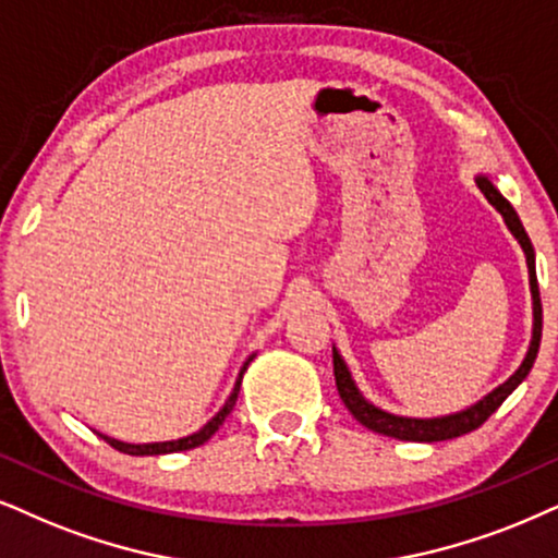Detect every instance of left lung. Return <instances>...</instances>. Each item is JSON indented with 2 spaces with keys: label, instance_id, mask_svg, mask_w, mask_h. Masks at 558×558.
<instances>
[{
  "label": "left lung",
  "instance_id": "left-lung-1",
  "mask_svg": "<svg viewBox=\"0 0 558 558\" xmlns=\"http://www.w3.org/2000/svg\"><path fill=\"white\" fill-rule=\"evenodd\" d=\"M476 185L482 190L486 201L495 206L499 214H502L507 229L510 234L518 239V244L523 246L525 252V263H527V280H531V295H533V337L531 344H527V352L520 363V368L512 373L505 384H499L495 391L486 393L484 399H478L476 404H471L461 412L453 414H442V417H401V414H391L386 409H380L363 397V391L357 389L355 378L348 368V363L342 361L340 350L331 348V361H335V380H337V391L344 401V407L350 409V414L355 417L361 425H365L373 433L386 435V437H397V440H412V442H437V440H453V437H461L471 433V429L482 427L492 414L497 412L499 404L510 397V393L523 384L527 373H531L535 355H538L541 348V329H543V308H541V293H538V278H535V252L531 239L525 234L523 221L520 216L514 214V208L510 206V201L499 193V187L492 182L489 174H476Z\"/></svg>",
  "mask_w": 558,
  "mask_h": 558
}]
</instances>
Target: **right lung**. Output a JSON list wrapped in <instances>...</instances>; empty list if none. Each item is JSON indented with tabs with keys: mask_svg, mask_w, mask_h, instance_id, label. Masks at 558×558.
<instances>
[{
	"mask_svg": "<svg viewBox=\"0 0 558 558\" xmlns=\"http://www.w3.org/2000/svg\"><path fill=\"white\" fill-rule=\"evenodd\" d=\"M252 357H255V355H250V361H252ZM250 361L242 365V371H239L234 391L229 393L227 404L218 409L214 417H210L206 425L197 429V433L187 435V437H180V440H165V442H123V440H116V437L102 435V433H100V437H102L105 442H110V446L116 448V450H121V453H129V456H165V453H178V450H190V448L203 446V442H206L208 437L214 435L216 429L223 425V420L229 417L231 409H234L236 397H239V386H242V376H244V371H246V365H250Z\"/></svg>",
	"mask_w": 558,
	"mask_h": 558,
	"instance_id": "1",
	"label": "right lung"
}]
</instances>
